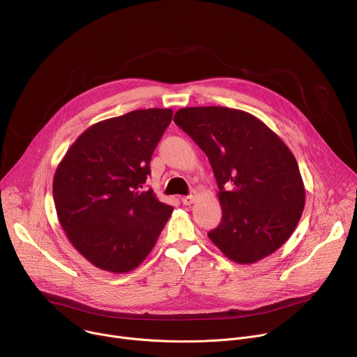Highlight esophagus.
<instances>
[{
  "instance_id": "esophagus-1",
  "label": "esophagus",
  "mask_w": 357,
  "mask_h": 357,
  "mask_svg": "<svg viewBox=\"0 0 357 357\" xmlns=\"http://www.w3.org/2000/svg\"><path fill=\"white\" fill-rule=\"evenodd\" d=\"M197 195H198L197 190H192L190 195H188V197H183V198H182V204H183V205H192L193 202H195Z\"/></svg>"
}]
</instances>
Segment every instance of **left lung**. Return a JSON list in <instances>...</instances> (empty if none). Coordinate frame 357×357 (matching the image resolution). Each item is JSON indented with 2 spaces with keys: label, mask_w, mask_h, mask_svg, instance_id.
<instances>
[{
  "label": "left lung",
  "mask_w": 357,
  "mask_h": 357,
  "mask_svg": "<svg viewBox=\"0 0 357 357\" xmlns=\"http://www.w3.org/2000/svg\"><path fill=\"white\" fill-rule=\"evenodd\" d=\"M174 121L206 153L218 182L222 220L209 239L242 265L278 250L294 234L306 197L286 144L241 109L190 107Z\"/></svg>",
  "instance_id": "obj_1"
}]
</instances>
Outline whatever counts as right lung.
Returning <instances> with one entry per match:
<instances>
[{"instance_id":"add662e5","label":"right lung","mask_w":357,"mask_h":357,"mask_svg":"<svg viewBox=\"0 0 357 357\" xmlns=\"http://www.w3.org/2000/svg\"><path fill=\"white\" fill-rule=\"evenodd\" d=\"M172 114L137 109L93 123L59 162L52 183L58 220L93 266L112 273L134 271L172 215V206L144 189Z\"/></svg>"}]
</instances>
